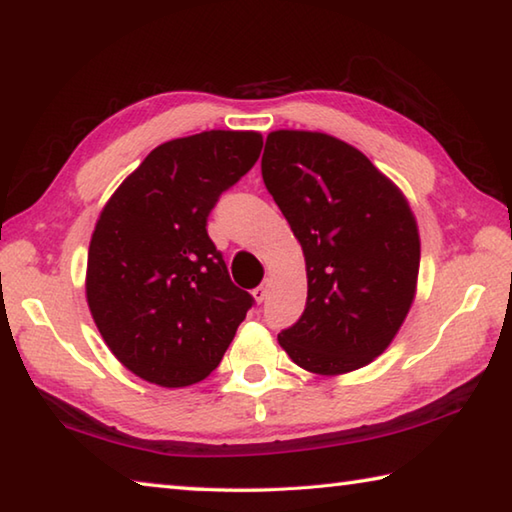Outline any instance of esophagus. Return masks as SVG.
I'll return each mask as SVG.
<instances>
[{
	"mask_svg": "<svg viewBox=\"0 0 512 512\" xmlns=\"http://www.w3.org/2000/svg\"><path fill=\"white\" fill-rule=\"evenodd\" d=\"M266 295H268V284L257 286L255 291H253V297H255V302H257V304H262V302L266 300Z\"/></svg>",
	"mask_w": 512,
	"mask_h": 512,
	"instance_id": "obj_1",
	"label": "esophagus"
}]
</instances>
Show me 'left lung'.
Masks as SVG:
<instances>
[{
  "label": "left lung",
  "mask_w": 512,
  "mask_h": 512,
  "mask_svg": "<svg viewBox=\"0 0 512 512\" xmlns=\"http://www.w3.org/2000/svg\"><path fill=\"white\" fill-rule=\"evenodd\" d=\"M262 176L306 264V309L280 347L318 376L369 365L416 297L421 237L405 194L353 145L304 129L266 136Z\"/></svg>",
  "instance_id": "left-lung-1"
}]
</instances>
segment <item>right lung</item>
I'll use <instances>...</instances> for the list:
<instances>
[{"instance_id":"1","label":"right lung","mask_w":512,"mask_h":512,"mask_svg":"<svg viewBox=\"0 0 512 512\" xmlns=\"http://www.w3.org/2000/svg\"><path fill=\"white\" fill-rule=\"evenodd\" d=\"M259 132L210 129L167 141L100 210L87 304L102 340L138 378L201 383L224 358L253 297L230 282L208 215L262 152Z\"/></svg>"}]
</instances>
